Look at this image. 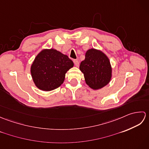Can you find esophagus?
Instances as JSON below:
<instances>
[{"instance_id":"obj_1","label":"esophagus","mask_w":149,"mask_h":149,"mask_svg":"<svg viewBox=\"0 0 149 149\" xmlns=\"http://www.w3.org/2000/svg\"><path fill=\"white\" fill-rule=\"evenodd\" d=\"M74 63L75 65L76 66H79V61L77 59H74Z\"/></svg>"}]
</instances>
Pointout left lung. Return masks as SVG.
Wrapping results in <instances>:
<instances>
[{"label": "left lung", "mask_w": 149, "mask_h": 149, "mask_svg": "<svg viewBox=\"0 0 149 149\" xmlns=\"http://www.w3.org/2000/svg\"><path fill=\"white\" fill-rule=\"evenodd\" d=\"M86 83L93 90H99L108 84L112 76V68L109 58L100 50H87L85 59L79 66Z\"/></svg>", "instance_id": "left-lung-1"}]
</instances>
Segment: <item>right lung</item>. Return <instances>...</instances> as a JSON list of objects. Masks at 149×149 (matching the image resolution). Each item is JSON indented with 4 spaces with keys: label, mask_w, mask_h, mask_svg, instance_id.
Returning a JSON list of instances; mask_svg holds the SVG:
<instances>
[{
    "label": "right lung",
    "mask_w": 149,
    "mask_h": 149,
    "mask_svg": "<svg viewBox=\"0 0 149 149\" xmlns=\"http://www.w3.org/2000/svg\"><path fill=\"white\" fill-rule=\"evenodd\" d=\"M73 66L74 63L68 56L54 49H43L31 65V76L38 88L51 91L61 86L66 72Z\"/></svg>",
    "instance_id": "obj_1"
}]
</instances>
